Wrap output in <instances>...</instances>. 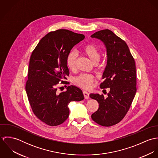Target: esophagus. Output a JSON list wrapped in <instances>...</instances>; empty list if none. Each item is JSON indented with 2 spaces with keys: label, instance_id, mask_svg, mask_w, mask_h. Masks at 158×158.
I'll list each match as a JSON object with an SVG mask.
<instances>
[{
  "label": "esophagus",
  "instance_id": "obj_1",
  "mask_svg": "<svg viewBox=\"0 0 158 158\" xmlns=\"http://www.w3.org/2000/svg\"><path fill=\"white\" fill-rule=\"evenodd\" d=\"M83 93L84 97H85V98L86 99H88V98H89V93H88V92H86V91L85 90V91L83 92Z\"/></svg>",
  "mask_w": 158,
  "mask_h": 158
}]
</instances>
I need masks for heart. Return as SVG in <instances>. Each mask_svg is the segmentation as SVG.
<instances>
[{
  "label": "heart",
  "instance_id": "heart-1",
  "mask_svg": "<svg viewBox=\"0 0 158 158\" xmlns=\"http://www.w3.org/2000/svg\"><path fill=\"white\" fill-rule=\"evenodd\" d=\"M81 52L90 59L93 63L99 61L100 54L99 50L96 45L93 44H88L84 45L81 49ZM77 58V56L75 52H71L69 53L66 64L70 70H73L75 69ZM94 81L95 79L94 77L88 74H81L74 79L75 84L84 89H89Z\"/></svg>",
  "mask_w": 158,
  "mask_h": 158
}]
</instances>
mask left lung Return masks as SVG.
<instances>
[{
    "label": "left lung",
    "mask_w": 158,
    "mask_h": 158,
    "mask_svg": "<svg viewBox=\"0 0 158 158\" xmlns=\"http://www.w3.org/2000/svg\"><path fill=\"white\" fill-rule=\"evenodd\" d=\"M100 40L105 46L107 64L103 73L104 81L100 87L110 88L106 98L92 93L91 98L99 104L91 115L97 123L110 127L120 122L129 110L136 93L135 61L127 43L112 31L106 29L90 36Z\"/></svg>",
    "instance_id": "1"
}]
</instances>
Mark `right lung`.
Instances as JSON below:
<instances>
[{
	"label": "right lung",
	"mask_w": 158,
	"mask_h": 158,
	"mask_svg": "<svg viewBox=\"0 0 158 158\" xmlns=\"http://www.w3.org/2000/svg\"><path fill=\"white\" fill-rule=\"evenodd\" d=\"M85 35L68 30L51 31L43 37L33 51L28 70L25 90L32 111L49 126L63 123L69 117V104L84 99L82 90L70 85L58 93L59 82L69 75L66 64L73 46L85 39Z\"/></svg>",
	"instance_id": "obj_1"
}]
</instances>
